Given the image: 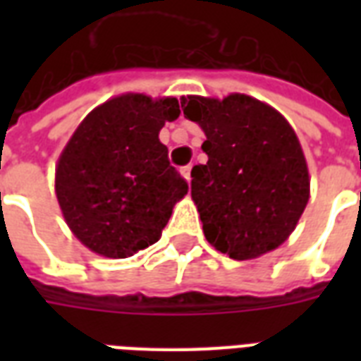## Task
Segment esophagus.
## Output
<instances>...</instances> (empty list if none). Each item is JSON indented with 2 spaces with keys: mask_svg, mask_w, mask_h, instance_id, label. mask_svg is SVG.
Instances as JSON below:
<instances>
[{
  "mask_svg": "<svg viewBox=\"0 0 361 361\" xmlns=\"http://www.w3.org/2000/svg\"><path fill=\"white\" fill-rule=\"evenodd\" d=\"M191 169H192V164H187V166L181 169V174H183V178H185L189 183H191Z\"/></svg>",
  "mask_w": 361,
  "mask_h": 361,
  "instance_id": "1",
  "label": "esophagus"
}]
</instances>
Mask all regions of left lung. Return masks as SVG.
<instances>
[{
  "mask_svg": "<svg viewBox=\"0 0 361 361\" xmlns=\"http://www.w3.org/2000/svg\"><path fill=\"white\" fill-rule=\"evenodd\" d=\"M202 127L208 163L191 170V197L204 236L234 260L274 251L290 236L309 200V172L290 123L257 99H181Z\"/></svg>",
  "mask_w": 361,
  "mask_h": 361,
  "instance_id": "1",
  "label": "left lung"
}]
</instances>
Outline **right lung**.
<instances>
[{
  "mask_svg": "<svg viewBox=\"0 0 361 361\" xmlns=\"http://www.w3.org/2000/svg\"><path fill=\"white\" fill-rule=\"evenodd\" d=\"M178 116L176 97L125 93L92 110L71 136L56 166V197L87 249L127 258L161 238L189 189L159 140L164 121Z\"/></svg>",
  "mask_w": 361,
  "mask_h": 361,
  "instance_id": "right-lung-1",
  "label": "right lung"
}]
</instances>
